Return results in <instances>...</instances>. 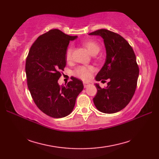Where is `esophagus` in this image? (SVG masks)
Masks as SVG:
<instances>
[{
  "label": "esophagus",
  "mask_w": 159,
  "mask_h": 159,
  "mask_svg": "<svg viewBox=\"0 0 159 159\" xmlns=\"http://www.w3.org/2000/svg\"><path fill=\"white\" fill-rule=\"evenodd\" d=\"M83 85H84V87H85V88H86V87H87L89 85V83H86V82H84L83 83Z\"/></svg>",
  "instance_id": "esophagus-1"
}]
</instances>
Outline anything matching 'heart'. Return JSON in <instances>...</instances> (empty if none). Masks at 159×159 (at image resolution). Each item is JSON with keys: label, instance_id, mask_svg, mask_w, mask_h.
I'll return each instance as SVG.
<instances>
[{"label": "heart", "instance_id": "obj_1", "mask_svg": "<svg viewBox=\"0 0 159 159\" xmlns=\"http://www.w3.org/2000/svg\"><path fill=\"white\" fill-rule=\"evenodd\" d=\"M84 45L88 50L91 55H97L100 51V46L98 43L92 40H89L84 43ZM73 48L72 46H70L67 48L66 52V59L67 61H70L72 57ZM94 67L93 66H79L74 70V74L77 77L80 78L83 80H88L90 79L92 74L94 72Z\"/></svg>", "mask_w": 159, "mask_h": 159}]
</instances>
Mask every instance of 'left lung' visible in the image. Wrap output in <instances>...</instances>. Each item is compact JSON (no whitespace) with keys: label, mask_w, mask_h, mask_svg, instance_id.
Instances as JSON below:
<instances>
[{"label":"left lung","mask_w":159,"mask_h":159,"mask_svg":"<svg viewBox=\"0 0 159 159\" xmlns=\"http://www.w3.org/2000/svg\"><path fill=\"white\" fill-rule=\"evenodd\" d=\"M89 35L103 39L107 53L105 62L96 80H110L104 88L95 84L98 92L93 103L102 113L119 112L130 102L135 92L139 73L136 56L126 40L117 33L100 29Z\"/></svg>","instance_id":"obj_1"}]
</instances>
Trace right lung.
Segmentation results:
<instances>
[{
	"label": "right lung",
	"instance_id": "obj_1",
	"mask_svg": "<svg viewBox=\"0 0 159 159\" xmlns=\"http://www.w3.org/2000/svg\"><path fill=\"white\" fill-rule=\"evenodd\" d=\"M77 36L66 35L59 29H52L40 35L30 48L26 60L27 85L33 101L47 116L61 118L74 109L76 100L83 89L82 80L60 85V70L66 65V52L70 41Z\"/></svg>",
	"mask_w": 159,
	"mask_h": 159
}]
</instances>
